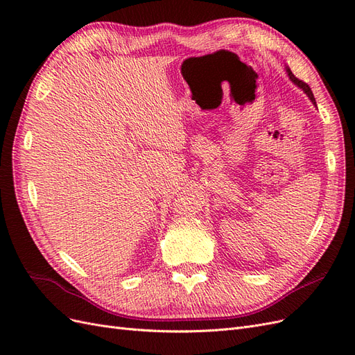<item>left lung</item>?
Listing matches in <instances>:
<instances>
[{
	"mask_svg": "<svg viewBox=\"0 0 355 355\" xmlns=\"http://www.w3.org/2000/svg\"><path fill=\"white\" fill-rule=\"evenodd\" d=\"M287 73H288V78L290 80H292L296 85H297V87L299 89H302L305 93H306V96H308V98L311 99V102H313L314 105H315V99H314V94H313V92H311V89H309V85L306 84V83H304V81H300V80H297L296 77H295V75L292 73V71H290L288 68H287ZM317 106V105H315Z\"/></svg>",
	"mask_w": 355,
	"mask_h": 355,
	"instance_id": "8db88e82",
	"label": "left lung"
}]
</instances>
